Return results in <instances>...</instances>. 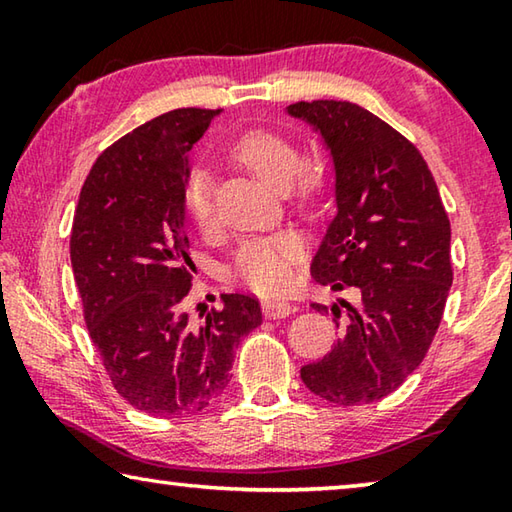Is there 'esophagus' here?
Returning a JSON list of instances; mask_svg holds the SVG:
<instances>
[{"label": "esophagus", "instance_id": "34e87169", "mask_svg": "<svg viewBox=\"0 0 512 512\" xmlns=\"http://www.w3.org/2000/svg\"><path fill=\"white\" fill-rule=\"evenodd\" d=\"M262 311L266 318H287L289 314H293V311H298V307L284 300H264Z\"/></svg>", "mask_w": 512, "mask_h": 512}]
</instances>
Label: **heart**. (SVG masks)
I'll list each match as a JSON object with an SVG mask.
<instances>
[{
  "label": "heart",
  "instance_id": "heart-1",
  "mask_svg": "<svg viewBox=\"0 0 512 512\" xmlns=\"http://www.w3.org/2000/svg\"><path fill=\"white\" fill-rule=\"evenodd\" d=\"M232 151L266 183L277 189H287L291 185L300 201L307 203L320 192V173L305 164L300 167L298 146L284 133L271 131V128H250L235 142ZM183 205L198 232L210 235L216 230L219 212L214 203V187L210 173L203 167H194L187 173ZM302 250H305L302 241L293 232L255 237L237 250L232 273L250 291L273 296V293L289 289L293 266L300 262Z\"/></svg>",
  "mask_w": 512,
  "mask_h": 512
}]
</instances>
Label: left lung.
I'll return each instance as SVG.
<instances>
[{"mask_svg": "<svg viewBox=\"0 0 512 512\" xmlns=\"http://www.w3.org/2000/svg\"><path fill=\"white\" fill-rule=\"evenodd\" d=\"M289 115L318 128L336 169L339 214L311 275L332 291L357 293V302L332 305L341 339L300 377L341 406L384 400L420 366L443 320L454 280L443 198L415 144L370 110L318 99L291 103Z\"/></svg>", "mask_w": 512, "mask_h": 512, "instance_id": "left-lung-1", "label": "left lung"}]
</instances>
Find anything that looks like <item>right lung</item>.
Returning <instances> with one entry per match:
<instances>
[{"label": "right lung", "mask_w": 512, "mask_h": 512, "mask_svg": "<svg viewBox=\"0 0 512 512\" xmlns=\"http://www.w3.org/2000/svg\"><path fill=\"white\" fill-rule=\"evenodd\" d=\"M219 110L178 108L103 151L81 187L69 257L83 318L115 391L171 418L205 409L230 381L241 336L262 325L255 296L223 293L203 325L185 298L187 155Z\"/></svg>", "instance_id": "obj_1"}]
</instances>
